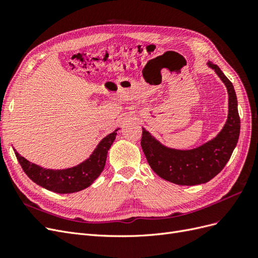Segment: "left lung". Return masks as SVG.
Returning a JSON list of instances; mask_svg holds the SVG:
<instances>
[{
  "instance_id": "1",
  "label": "left lung",
  "mask_w": 258,
  "mask_h": 258,
  "mask_svg": "<svg viewBox=\"0 0 258 258\" xmlns=\"http://www.w3.org/2000/svg\"><path fill=\"white\" fill-rule=\"evenodd\" d=\"M208 66L214 70L228 92V117L220 134L199 147L182 151L162 145L142 128L141 146L148 165L156 174L177 185L209 182L223 170L238 143L240 117L235 88L216 64L208 62Z\"/></svg>"
}]
</instances>
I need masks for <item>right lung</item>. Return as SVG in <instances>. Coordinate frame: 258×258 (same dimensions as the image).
<instances>
[{"label": "right lung", "instance_id": "1", "mask_svg": "<svg viewBox=\"0 0 258 258\" xmlns=\"http://www.w3.org/2000/svg\"><path fill=\"white\" fill-rule=\"evenodd\" d=\"M118 129L103 138L88 159L72 168L62 170L45 169L27 160L16 150L15 154L22 170L37 185L58 194L76 192L87 188L102 172L107 152L114 142Z\"/></svg>", "mask_w": 258, "mask_h": 258}]
</instances>
